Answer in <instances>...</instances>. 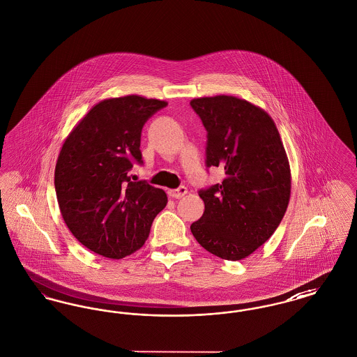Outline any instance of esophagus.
<instances>
[{
  "label": "esophagus",
  "instance_id": "1",
  "mask_svg": "<svg viewBox=\"0 0 357 357\" xmlns=\"http://www.w3.org/2000/svg\"><path fill=\"white\" fill-rule=\"evenodd\" d=\"M187 194V188L185 186L178 187L175 190H169V195L171 198H175V199H179L182 197H185Z\"/></svg>",
  "mask_w": 357,
  "mask_h": 357
}]
</instances>
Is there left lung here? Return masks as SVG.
Instances as JSON below:
<instances>
[{"label": "left lung", "mask_w": 357, "mask_h": 357, "mask_svg": "<svg viewBox=\"0 0 357 357\" xmlns=\"http://www.w3.org/2000/svg\"><path fill=\"white\" fill-rule=\"evenodd\" d=\"M190 104L207 131L206 166L226 174L199 191L204 215L191 233L222 259L246 258L272 237L288 208L291 175L281 136L262 108L236 96Z\"/></svg>", "instance_id": "obj_1"}]
</instances>
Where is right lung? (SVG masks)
Listing matches in <instances>:
<instances>
[{
    "mask_svg": "<svg viewBox=\"0 0 357 357\" xmlns=\"http://www.w3.org/2000/svg\"><path fill=\"white\" fill-rule=\"evenodd\" d=\"M166 105L139 95L105 99L64 140L54 169L57 202L70 233L96 255L120 259L139 250L167 204L162 188L128 176L142 163L144 123Z\"/></svg>",
    "mask_w": 357,
    "mask_h": 357,
    "instance_id": "add662e5",
    "label": "right lung"
}]
</instances>
